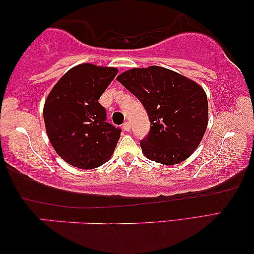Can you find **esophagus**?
<instances>
[{"instance_id": "esophagus-1", "label": "esophagus", "mask_w": 254, "mask_h": 254, "mask_svg": "<svg viewBox=\"0 0 254 254\" xmlns=\"http://www.w3.org/2000/svg\"><path fill=\"white\" fill-rule=\"evenodd\" d=\"M123 128H124V130L129 131V130H130V124H129V123H125V124L123 125Z\"/></svg>"}]
</instances>
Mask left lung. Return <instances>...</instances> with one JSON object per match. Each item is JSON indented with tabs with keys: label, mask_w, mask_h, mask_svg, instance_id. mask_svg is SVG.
<instances>
[{
	"label": "left lung",
	"mask_w": 254,
	"mask_h": 254,
	"mask_svg": "<svg viewBox=\"0 0 254 254\" xmlns=\"http://www.w3.org/2000/svg\"><path fill=\"white\" fill-rule=\"evenodd\" d=\"M142 103L150 130L140 144L145 157L164 165L185 161L202 140L208 125L206 92L192 79L151 65L117 77Z\"/></svg>",
	"instance_id": "obj_1"
}]
</instances>
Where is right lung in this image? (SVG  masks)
I'll list each match as a JSON object with an SVG mask.
<instances>
[{"label":"right lung","mask_w":254,"mask_h":254,"mask_svg":"<svg viewBox=\"0 0 254 254\" xmlns=\"http://www.w3.org/2000/svg\"><path fill=\"white\" fill-rule=\"evenodd\" d=\"M117 74V68L78 64L59 79L45 102L48 138L75 168H98L113 155L121 129L107 123L98 99Z\"/></svg>","instance_id":"add662e5"}]
</instances>
